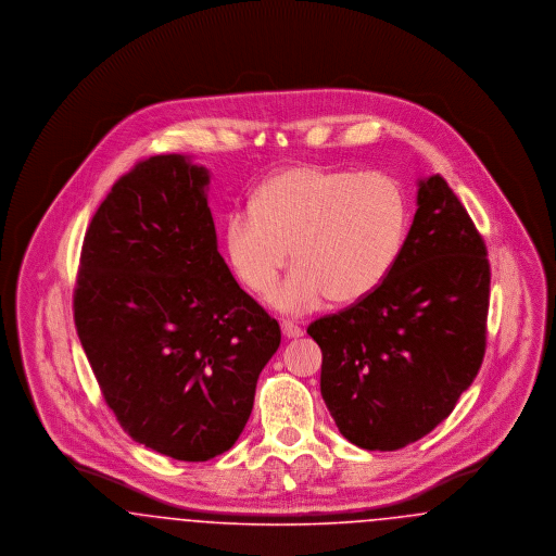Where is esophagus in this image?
I'll use <instances>...</instances> for the list:
<instances>
[{
  "label": "esophagus",
  "instance_id": "34e87169",
  "mask_svg": "<svg viewBox=\"0 0 556 556\" xmlns=\"http://www.w3.org/2000/svg\"><path fill=\"white\" fill-rule=\"evenodd\" d=\"M281 331H283V336L286 338H302L304 336V329L302 327H298L295 323H291V320H281Z\"/></svg>",
  "mask_w": 556,
  "mask_h": 556
}]
</instances>
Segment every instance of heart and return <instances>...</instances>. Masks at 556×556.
Wrapping results in <instances>:
<instances>
[{
  "instance_id": "1",
  "label": "heart",
  "mask_w": 556,
  "mask_h": 556,
  "mask_svg": "<svg viewBox=\"0 0 556 556\" xmlns=\"http://www.w3.org/2000/svg\"><path fill=\"white\" fill-rule=\"evenodd\" d=\"M408 231V200L386 173L291 166L261 187L252 211L225 227L227 258L258 295L288 281L270 302L288 313L315 311L327 298L350 304L377 290L396 266Z\"/></svg>"
}]
</instances>
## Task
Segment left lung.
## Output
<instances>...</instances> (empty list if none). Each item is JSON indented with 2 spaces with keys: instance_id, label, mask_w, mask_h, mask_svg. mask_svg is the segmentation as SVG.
Instances as JSON below:
<instances>
[{
  "instance_id": "left-lung-1",
  "label": "left lung",
  "mask_w": 556,
  "mask_h": 556,
  "mask_svg": "<svg viewBox=\"0 0 556 556\" xmlns=\"http://www.w3.org/2000/svg\"><path fill=\"white\" fill-rule=\"evenodd\" d=\"M488 250L440 175L419 179L417 212L388 279L318 318L320 396L348 442L397 450L442 424L485 352Z\"/></svg>"
}]
</instances>
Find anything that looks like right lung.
Instances as JSON below:
<instances>
[{"label":"right lung","mask_w":556,"mask_h":556,"mask_svg":"<svg viewBox=\"0 0 556 556\" xmlns=\"http://www.w3.org/2000/svg\"><path fill=\"white\" fill-rule=\"evenodd\" d=\"M208 184L189 156L139 162L93 214L75 290L80 345L118 424L187 463L236 444L281 344L218 254Z\"/></svg>","instance_id":"right-lung-1"}]
</instances>
